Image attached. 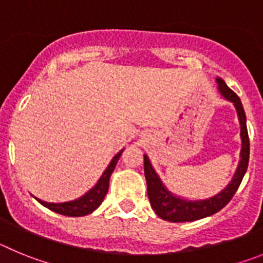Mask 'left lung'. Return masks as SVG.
Segmentation results:
<instances>
[{
	"label": "left lung",
	"instance_id": "left-lung-1",
	"mask_svg": "<svg viewBox=\"0 0 263 263\" xmlns=\"http://www.w3.org/2000/svg\"><path fill=\"white\" fill-rule=\"evenodd\" d=\"M216 83H217L218 90L222 95V97L227 99L228 101L233 103L234 108L237 110L238 120H240L241 142H242L240 154V163H238V167H237L231 183L221 192H218L217 195H215L212 197L204 199V200H187V199L176 196V195H174L173 192H170L164 187L163 183L160 182L159 176L155 173V170L153 168L147 155H143L148 200H150L153 210L155 211V213L162 220H167V221L171 222L195 221V220L208 217V216L218 212V211L222 210L232 200V197L234 196L236 191L240 187L243 175H245L246 170H248L250 145L249 136H248V127H246V116L245 111H243L242 103H241L240 97L237 96L233 90L225 84V81L222 79L217 78L216 79Z\"/></svg>",
	"mask_w": 263,
	"mask_h": 263
}]
</instances>
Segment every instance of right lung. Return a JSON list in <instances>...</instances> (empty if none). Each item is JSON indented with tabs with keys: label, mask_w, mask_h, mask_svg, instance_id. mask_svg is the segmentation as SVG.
Instances as JSON below:
<instances>
[{
	"label": "right lung",
	"mask_w": 263,
	"mask_h": 263,
	"mask_svg": "<svg viewBox=\"0 0 263 263\" xmlns=\"http://www.w3.org/2000/svg\"><path fill=\"white\" fill-rule=\"evenodd\" d=\"M122 152L124 150H121L118 154H116L113 157V159L110 160V163L106 167V170L104 171L101 178L99 179V182L96 183V185L92 190H89L87 194L83 195L79 199H76V200L66 201V203H47V201H43L41 199H36V197L35 199L42 205H45L46 208L51 210L52 212L59 213V215L71 216V217H80V216L89 215V213H92L95 210L99 208L100 204L103 203L104 197H105L106 192H108L109 179H110L111 173L115 171V167L117 164Z\"/></svg>",
	"instance_id": "1"
}]
</instances>
